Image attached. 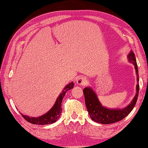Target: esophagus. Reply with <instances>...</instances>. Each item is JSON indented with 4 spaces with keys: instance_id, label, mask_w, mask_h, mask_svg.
Returning a JSON list of instances; mask_svg holds the SVG:
<instances>
[{
    "instance_id": "obj_1",
    "label": "esophagus",
    "mask_w": 148,
    "mask_h": 148,
    "mask_svg": "<svg viewBox=\"0 0 148 148\" xmlns=\"http://www.w3.org/2000/svg\"><path fill=\"white\" fill-rule=\"evenodd\" d=\"M77 84L78 85H80V86H84V85L87 83V79L84 77H79L77 79Z\"/></svg>"
}]
</instances>
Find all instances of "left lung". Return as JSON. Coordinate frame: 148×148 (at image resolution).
<instances>
[{"mask_svg":"<svg viewBox=\"0 0 148 148\" xmlns=\"http://www.w3.org/2000/svg\"><path fill=\"white\" fill-rule=\"evenodd\" d=\"M128 59L130 63L135 66L137 78L136 92L131 103L124 109H108L102 106L99 102L96 92L90 87H86L83 89L84 95L85 104L88 114L91 119L96 122L102 124H110L122 120L131 112L135 107L138 96L140 85L139 82V75L136 60L134 52L131 51L128 56Z\"/></svg>","mask_w":148,"mask_h":148,"instance_id":"obj_1","label":"left lung"}]
</instances>
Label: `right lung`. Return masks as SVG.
Returning <instances> with one entry per match:
<instances>
[{
    "instance_id": "1",
    "label": "right lung",
    "mask_w": 148,
    "mask_h": 148,
    "mask_svg": "<svg viewBox=\"0 0 148 148\" xmlns=\"http://www.w3.org/2000/svg\"><path fill=\"white\" fill-rule=\"evenodd\" d=\"M74 83L73 82H71L66 85L60 94V95L58 96L55 104L52 107V109H51V110L47 112L46 114L38 117H29L27 115H24L21 114L22 117L26 120H27L28 122L35 125H47L55 123L60 118L62 110V102L65 93L67 91L72 89Z\"/></svg>"
}]
</instances>
